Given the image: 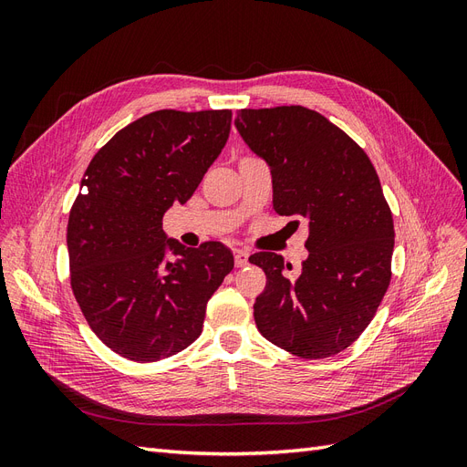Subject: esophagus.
<instances>
[{
    "mask_svg": "<svg viewBox=\"0 0 467 467\" xmlns=\"http://www.w3.org/2000/svg\"><path fill=\"white\" fill-rule=\"evenodd\" d=\"M234 259H235V266H245L249 263V253L244 249H235Z\"/></svg>",
    "mask_w": 467,
    "mask_h": 467,
    "instance_id": "1",
    "label": "esophagus"
}]
</instances>
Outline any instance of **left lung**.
<instances>
[{"mask_svg": "<svg viewBox=\"0 0 467 467\" xmlns=\"http://www.w3.org/2000/svg\"><path fill=\"white\" fill-rule=\"evenodd\" d=\"M235 129L271 169L275 210L309 230L298 276L276 253L249 257L266 275L257 329L300 358L333 357L368 327L391 280L393 218L376 169L355 140L300 105L242 109Z\"/></svg>", "mask_w": 467, "mask_h": 467, "instance_id": "obj_1", "label": "left lung"}]
</instances>
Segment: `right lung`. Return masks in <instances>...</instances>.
I'll use <instances>...</instances> for the list:
<instances>
[{
  "instance_id": "obj_1",
  "label": "right lung",
  "mask_w": 467,
  "mask_h": 467,
  "mask_svg": "<svg viewBox=\"0 0 467 467\" xmlns=\"http://www.w3.org/2000/svg\"><path fill=\"white\" fill-rule=\"evenodd\" d=\"M230 129L225 109L155 110L119 130L86 169L67 220L72 290L93 333L124 358L155 362L194 343L234 268L220 242L192 249L161 228L165 212L201 185Z\"/></svg>"
}]
</instances>
